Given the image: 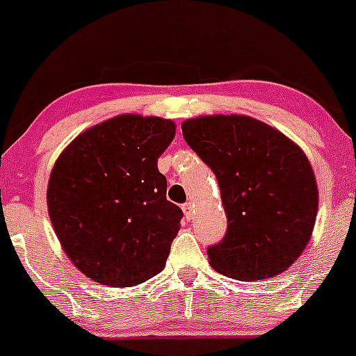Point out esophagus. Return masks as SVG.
<instances>
[{"label":"esophagus","mask_w":356,"mask_h":356,"mask_svg":"<svg viewBox=\"0 0 356 356\" xmlns=\"http://www.w3.org/2000/svg\"><path fill=\"white\" fill-rule=\"evenodd\" d=\"M183 212H185L186 219L192 220L193 216H195V204H193V202H186V204L183 205Z\"/></svg>","instance_id":"34e87169"}]
</instances>
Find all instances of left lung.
Returning <instances> with one entry per match:
<instances>
[{
    "instance_id": "obj_1",
    "label": "left lung",
    "mask_w": 356,
    "mask_h": 356,
    "mask_svg": "<svg viewBox=\"0 0 356 356\" xmlns=\"http://www.w3.org/2000/svg\"><path fill=\"white\" fill-rule=\"evenodd\" d=\"M186 144L219 181L227 232L209 246L213 270L265 280L293 265L314 231L317 183L293 140L248 115H204L181 124Z\"/></svg>"
}]
</instances>
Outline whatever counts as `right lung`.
Here are the masks:
<instances>
[{
    "instance_id": "add662e5",
    "label": "right lung",
    "mask_w": 356,
    "mask_h": 356,
    "mask_svg": "<svg viewBox=\"0 0 356 356\" xmlns=\"http://www.w3.org/2000/svg\"><path fill=\"white\" fill-rule=\"evenodd\" d=\"M175 134L173 120L124 113L79 134L54 163L49 217L91 280L134 286L163 271L183 217L158 170Z\"/></svg>"
}]
</instances>
